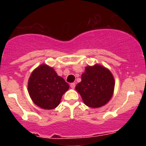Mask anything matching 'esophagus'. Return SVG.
<instances>
[{"label":"esophagus","instance_id":"esophagus-1","mask_svg":"<svg viewBox=\"0 0 146 146\" xmlns=\"http://www.w3.org/2000/svg\"><path fill=\"white\" fill-rule=\"evenodd\" d=\"M75 86H76V84L74 83V82H72V83H71L70 84V87L72 88V89H74V88H75Z\"/></svg>","mask_w":146,"mask_h":146}]
</instances>
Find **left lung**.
<instances>
[{
	"label": "left lung",
	"instance_id": "1",
	"mask_svg": "<svg viewBox=\"0 0 146 146\" xmlns=\"http://www.w3.org/2000/svg\"><path fill=\"white\" fill-rule=\"evenodd\" d=\"M115 80L111 72L100 64L88 66L75 89L86 105L91 108L104 106L113 95Z\"/></svg>",
	"mask_w": 146,
	"mask_h": 146
}]
</instances>
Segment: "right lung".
Segmentation results:
<instances>
[{
    "instance_id": "obj_1",
    "label": "right lung",
    "mask_w": 146,
    "mask_h": 146,
    "mask_svg": "<svg viewBox=\"0 0 146 146\" xmlns=\"http://www.w3.org/2000/svg\"><path fill=\"white\" fill-rule=\"evenodd\" d=\"M69 88V84L52 67L44 64L36 68L28 79V91L32 101L44 110L57 108Z\"/></svg>"
}]
</instances>
